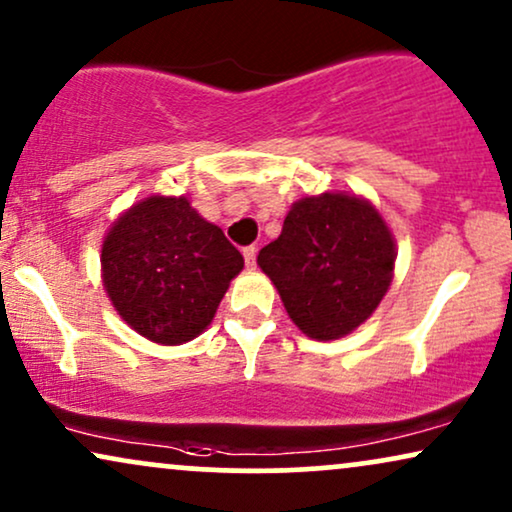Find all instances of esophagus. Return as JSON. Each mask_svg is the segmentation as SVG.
<instances>
[{"instance_id":"34e87169","label":"esophagus","mask_w":512,"mask_h":512,"mask_svg":"<svg viewBox=\"0 0 512 512\" xmlns=\"http://www.w3.org/2000/svg\"><path fill=\"white\" fill-rule=\"evenodd\" d=\"M243 257H245V264L252 269L257 264V248L255 245H248V248H243Z\"/></svg>"}]
</instances>
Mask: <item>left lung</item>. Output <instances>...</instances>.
Wrapping results in <instances>:
<instances>
[{"instance_id":"left-lung-1","label":"left lung","mask_w":512,"mask_h":512,"mask_svg":"<svg viewBox=\"0 0 512 512\" xmlns=\"http://www.w3.org/2000/svg\"><path fill=\"white\" fill-rule=\"evenodd\" d=\"M394 238L371 203L347 193L302 198L257 255L295 326L335 340L375 312L394 269Z\"/></svg>"}]
</instances>
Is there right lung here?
Masks as SVG:
<instances>
[{"label":"right lung","mask_w":512,"mask_h":512,"mask_svg":"<svg viewBox=\"0 0 512 512\" xmlns=\"http://www.w3.org/2000/svg\"><path fill=\"white\" fill-rule=\"evenodd\" d=\"M101 267L113 307L134 331L181 345L212 321L243 255L184 196H151L108 231Z\"/></svg>","instance_id":"add662e5"}]
</instances>
